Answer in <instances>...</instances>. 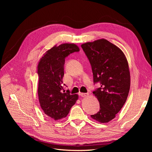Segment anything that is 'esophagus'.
<instances>
[{"label":"esophagus","instance_id":"1","mask_svg":"<svg viewBox=\"0 0 152 152\" xmlns=\"http://www.w3.org/2000/svg\"><path fill=\"white\" fill-rule=\"evenodd\" d=\"M80 96L81 97H86V96H88V93H80Z\"/></svg>","mask_w":152,"mask_h":152}]
</instances>
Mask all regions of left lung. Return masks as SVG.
<instances>
[{"instance_id":"8db88e82","label":"left lung","mask_w":152,"mask_h":152,"mask_svg":"<svg viewBox=\"0 0 152 152\" xmlns=\"http://www.w3.org/2000/svg\"><path fill=\"white\" fill-rule=\"evenodd\" d=\"M93 74L94 84L100 87L93 94L98 99L99 110L91 117L101 123L115 117L125 104L130 89V72L125 55L106 39L82 44Z\"/></svg>"}]
</instances>
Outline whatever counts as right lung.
Here are the masks:
<instances>
[{
    "label": "right lung",
    "mask_w": 152,
    "mask_h": 152,
    "mask_svg": "<svg viewBox=\"0 0 152 152\" xmlns=\"http://www.w3.org/2000/svg\"><path fill=\"white\" fill-rule=\"evenodd\" d=\"M79 51L75 44H63L48 50L39 63V103L44 113L55 121L65 117L78 99L77 94L65 93L63 77L65 58Z\"/></svg>",
    "instance_id": "add662e5"
}]
</instances>
